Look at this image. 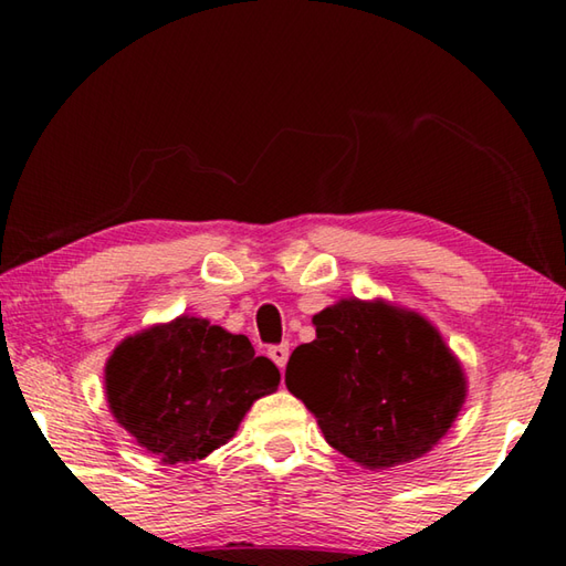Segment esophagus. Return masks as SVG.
Here are the masks:
<instances>
[{"label": "esophagus", "instance_id": "1", "mask_svg": "<svg viewBox=\"0 0 566 566\" xmlns=\"http://www.w3.org/2000/svg\"><path fill=\"white\" fill-rule=\"evenodd\" d=\"M266 354H270V359L276 364V367L284 369L286 359H290V344H274Z\"/></svg>", "mask_w": 566, "mask_h": 566}]
</instances>
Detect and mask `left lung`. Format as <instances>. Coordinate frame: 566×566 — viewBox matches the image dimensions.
Returning <instances> with one entry per match:
<instances>
[{
	"mask_svg": "<svg viewBox=\"0 0 566 566\" xmlns=\"http://www.w3.org/2000/svg\"><path fill=\"white\" fill-rule=\"evenodd\" d=\"M312 322L317 339L292 352L284 381L337 452L387 469L424 457L449 432L467 379L424 317L381 300H342Z\"/></svg>",
	"mask_w": 566,
	"mask_h": 566,
	"instance_id": "left-lung-1",
	"label": "left lung"
}]
</instances>
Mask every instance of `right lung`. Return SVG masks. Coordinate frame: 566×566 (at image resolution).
Returning <instances> with one entry per match:
<instances>
[{
  "label": "right lung",
  "instance_id": "obj_1",
  "mask_svg": "<svg viewBox=\"0 0 566 566\" xmlns=\"http://www.w3.org/2000/svg\"><path fill=\"white\" fill-rule=\"evenodd\" d=\"M114 419L165 464L195 462L234 437L280 369L244 334L177 317L124 339L104 367Z\"/></svg>",
  "mask_w": 566,
  "mask_h": 566
}]
</instances>
